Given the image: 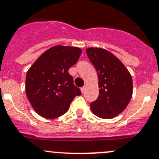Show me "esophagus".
<instances>
[{
    "mask_svg": "<svg viewBox=\"0 0 159 159\" xmlns=\"http://www.w3.org/2000/svg\"><path fill=\"white\" fill-rule=\"evenodd\" d=\"M85 90H86V87H85V86L82 87V88H81V93H84Z\"/></svg>",
    "mask_w": 159,
    "mask_h": 159,
    "instance_id": "1",
    "label": "esophagus"
}]
</instances>
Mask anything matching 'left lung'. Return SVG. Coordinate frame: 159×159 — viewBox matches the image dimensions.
Listing matches in <instances>:
<instances>
[{
  "mask_svg": "<svg viewBox=\"0 0 159 159\" xmlns=\"http://www.w3.org/2000/svg\"><path fill=\"white\" fill-rule=\"evenodd\" d=\"M86 53L99 78V97L90 103V109L99 118H115L126 109L132 97L131 75L114 54L105 49L89 48Z\"/></svg>",
  "mask_w": 159,
  "mask_h": 159,
  "instance_id": "left-lung-1",
  "label": "left lung"
}]
</instances>
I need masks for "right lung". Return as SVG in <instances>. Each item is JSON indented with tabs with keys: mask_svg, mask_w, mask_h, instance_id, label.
<instances>
[{
	"mask_svg": "<svg viewBox=\"0 0 159 159\" xmlns=\"http://www.w3.org/2000/svg\"><path fill=\"white\" fill-rule=\"evenodd\" d=\"M81 50L57 45L48 49L33 63L26 74L25 91L34 110L48 119L58 118L81 90L73 84L69 70L76 63Z\"/></svg>",
	"mask_w": 159,
	"mask_h": 159,
	"instance_id": "obj_1",
	"label": "right lung"
}]
</instances>
